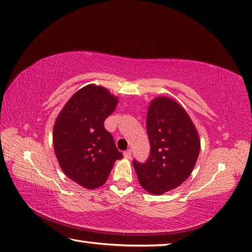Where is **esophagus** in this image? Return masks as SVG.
<instances>
[{
  "instance_id": "obj_1",
  "label": "esophagus",
  "mask_w": 252,
  "mask_h": 252,
  "mask_svg": "<svg viewBox=\"0 0 252 252\" xmlns=\"http://www.w3.org/2000/svg\"><path fill=\"white\" fill-rule=\"evenodd\" d=\"M124 158H125V159H128V160H129V159L131 158V151H130L129 149L126 150L125 153H124Z\"/></svg>"
}]
</instances>
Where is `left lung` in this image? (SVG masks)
Instances as JSON below:
<instances>
[{
	"instance_id": "obj_1",
	"label": "left lung",
	"mask_w": 252,
	"mask_h": 252,
	"mask_svg": "<svg viewBox=\"0 0 252 252\" xmlns=\"http://www.w3.org/2000/svg\"><path fill=\"white\" fill-rule=\"evenodd\" d=\"M150 155L145 163L135 160L139 183L147 192L161 195L187 180L201 150L196 127L187 111L168 96L150 102L147 113Z\"/></svg>"
}]
</instances>
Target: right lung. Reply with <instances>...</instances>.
<instances>
[{
  "label": "right lung",
  "instance_id": "right-lung-1",
  "mask_svg": "<svg viewBox=\"0 0 252 252\" xmlns=\"http://www.w3.org/2000/svg\"><path fill=\"white\" fill-rule=\"evenodd\" d=\"M117 103L107 89L89 84L70 97L56 118L52 142L57 160L64 174L84 189L102 187L115 161L123 158L104 127Z\"/></svg>",
  "mask_w": 252,
  "mask_h": 252
}]
</instances>
